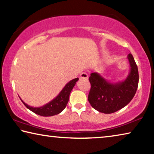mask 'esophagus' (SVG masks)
<instances>
[{"mask_svg":"<svg viewBox=\"0 0 154 154\" xmlns=\"http://www.w3.org/2000/svg\"><path fill=\"white\" fill-rule=\"evenodd\" d=\"M80 79H88V75L86 73V72H82L80 75Z\"/></svg>","mask_w":154,"mask_h":154,"instance_id":"34e87169","label":"esophagus"}]
</instances>
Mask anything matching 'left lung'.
<instances>
[{
    "instance_id": "1",
    "label": "left lung",
    "mask_w": 154,
    "mask_h": 154,
    "mask_svg": "<svg viewBox=\"0 0 154 154\" xmlns=\"http://www.w3.org/2000/svg\"><path fill=\"white\" fill-rule=\"evenodd\" d=\"M127 58L130 69L124 81L110 83L98 72L90 74L88 101L96 111L103 113H114L126 106L133 98L139 84V72L132 54H129Z\"/></svg>"
}]
</instances>
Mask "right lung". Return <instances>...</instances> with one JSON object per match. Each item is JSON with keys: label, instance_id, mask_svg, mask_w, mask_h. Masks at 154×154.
<instances>
[{"label": "right lung", "instance_id": "right-lung-1", "mask_svg": "<svg viewBox=\"0 0 154 154\" xmlns=\"http://www.w3.org/2000/svg\"><path fill=\"white\" fill-rule=\"evenodd\" d=\"M78 80H79V78H75L70 81L55 98H54L49 103L45 104V105L39 106V107H33V106H29L26 104L20 98L24 103V105L33 113L44 117L55 116L61 113L66 106L69 100L70 93Z\"/></svg>", "mask_w": 154, "mask_h": 154}]
</instances>
